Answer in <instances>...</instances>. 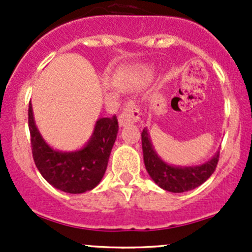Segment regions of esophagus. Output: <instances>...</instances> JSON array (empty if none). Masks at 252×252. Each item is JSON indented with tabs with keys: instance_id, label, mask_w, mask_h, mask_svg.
<instances>
[{
	"instance_id": "esophagus-1",
	"label": "esophagus",
	"mask_w": 252,
	"mask_h": 252,
	"mask_svg": "<svg viewBox=\"0 0 252 252\" xmlns=\"http://www.w3.org/2000/svg\"><path fill=\"white\" fill-rule=\"evenodd\" d=\"M139 119H140V111H139V107L136 106V103L134 102V101H130V102L126 103V105L124 106L123 112H122L118 117L121 126L134 124L135 122H138Z\"/></svg>"
}]
</instances>
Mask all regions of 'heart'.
Wrapping results in <instances>:
<instances>
[{
    "label": "heart",
    "mask_w": 252,
    "mask_h": 252,
    "mask_svg": "<svg viewBox=\"0 0 252 252\" xmlns=\"http://www.w3.org/2000/svg\"><path fill=\"white\" fill-rule=\"evenodd\" d=\"M151 70L150 69H145V68H141V69H138L135 73L130 74V77H128L126 79V83L128 85H135L136 83H139V80H141L144 77H147L150 75Z\"/></svg>",
    "instance_id": "heart-1"
}]
</instances>
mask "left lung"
Segmentation results:
<instances>
[{
	"label": "left lung",
	"instance_id": "left-lung-1",
	"mask_svg": "<svg viewBox=\"0 0 252 252\" xmlns=\"http://www.w3.org/2000/svg\"><path fill=\"white\" fill-rule=\"evenodd\" d=\"M141 144L147 173L159 188L171 192L189 191L200 187L215 172L220 158L218 151L210 161L200 166L175 167L166 163L156 154L146 128L141 133Z\"/></svg>",
	"mask_w": 252,
	"mask_h": 252
}]
</instances>
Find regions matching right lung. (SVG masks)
<instances>
[{"instance_id": "obj_1", "label": "right lung", "mask_w": 252, "mask_h": 252, "mask_svg": "<svg viewBox=\"0 0 252 252\" xmlns=\"http://www.w3.org/2000/svg\"><path fill=\"white\" fill-rule=\"evenodd\" d=\"M28 116L32 158L42 177L56 189L69 194L93 190L105 174L117 139L116 114L112 118L98 119L88 144L72 152L57 151L42 139L35 124L32 103H29Z\"/></svg>"}]
</instances>
